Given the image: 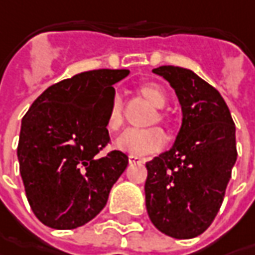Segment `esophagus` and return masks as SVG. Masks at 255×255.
Returning <instances> with one entry per match:
<instances>
[{"mask_svg":"<svg viewBox=\"0 0 255 255\" xmlns=\"http://www.w3.org/2000/svg\"><path fill=\"white\" fill-rule=\"evenodd\" d=\"M128 161H129V164H138V162H144V160H142V158L135 157V155H129V157H128Z\"/></svg>","mask_w":255,"mask_h":255,"instance_id":"obj_1","label":"esophagus"}]
</instances>
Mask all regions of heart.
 <instances>
[{
	"label": "heart",
	"instance_id": "1",
	"mask_svg": "<svg viewBox=\"0 0 255 255\" xmlns=\"http://www.w3.org/2000/svg\"><path fill=\"white\" fill-rule=\"evenodd\" d=\"M138 93L144 100H147L151 106L157 108L148 120L149 126L161 123V124H170V118L165 113H162L161 108H164L167 104V94L164 91V88L154 83H147L139 85ZM124 123V103L120 94H114L110 110H108V116H107L106 126L108 131H118ZM117 149L128 152L129 155H135V157H145L149 154L158 152L162 147L165 145V135L161 131L160 128L151 127L145 129H127L124 131L114 142Z\"/></svg>",
	"mask_w": 255,
	"mask_h": 255
}]
</instances>
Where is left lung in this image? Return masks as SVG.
Masks as SVG:
<instances>
[{"mask_svg": "<svg viewBox=\"0 0 255 255\" xmlns=\"http://www.w3.org/2000/svg\"><path fill=\"white\" fill-rule=\"evenodd\" d=\"M174 88L183 124L171 148L145 164V205L161 233L187 240L203 234L223 204L237 160L236 126L226 101L191 70H152Z\"/></svg>", "mask_w": 255, "mask_h": 255, "instance_id": "1", "label": "left lung"}]
</instances>
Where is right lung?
<instances>
[{
  "instance_id": "obj_1",
  "label": "right lung",
  "mask_w": 255,
  "mask_h": 255,
  "mask_svg": "<svg viewBox=\"0 0 255 255\" xmlns=\"http://www.w3.org/2000/svg\"><path fill=\"white\" fill-rule=\"evenodd\" d=\"M128 70H93L48 87L22 118L17 155L28 203L47 227L72 230L107 204L128 165L110 142L106 121L113 85Z\"/></svg>"
}]
</instances>
